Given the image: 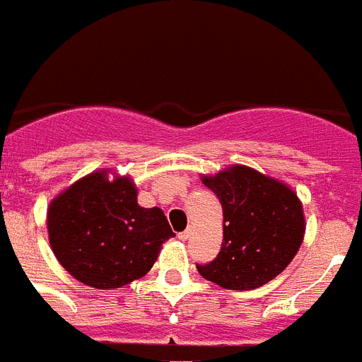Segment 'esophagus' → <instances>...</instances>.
<instances>
[{
	"mask_svg": "<svg viewBox=\"0 0 362 362\" xmlns=\"http://www.w3.org/2000/svg\"><path fill=\"white\" fill-rule=\"evenodd\" d=\"M189 235H192V231H189V230L180 231V233H178V239H182V241H186V239H189Z\"/></svg>",
	"mask_w": 362,
	"mask_h": 362,
	"instance_id": "34e87169",
	"label": "esophagus"
}]
</instances>
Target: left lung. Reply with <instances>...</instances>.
Listing matches in <instances>:
<instances>
[{
	"label": "left lung",
	"mask_w": 362,
	"mask_h": 362,
	"mask_svg": "<svg viewBox=\"0 0 362 362\" xmlns=\"http://www.w3.org/2000/svg\"><path fill=\"white\" fill-rule=\"evenodd\" d=\"M203 184L222 205L224 241L216 258L197 264V272L230 291H252L275 279L305 231L296 193L243 165L203 176Z\"/></svg>",
	"instance_id": "8db88e82"
}]
</instances>
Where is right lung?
<instances>
[{
  "label": "right lung",
  "mask_w": 362,
  "mask_h": 362,
  "mask_svg": "<svg viewBox=\"0 0 362 362\" xmlns=\"http://www.w3.org/2000/svg\"><path fill=\"white\" fill-rule=\"evenodd\" d=\"M49 241L71 277L93 288H117L140 279L173 237L161 209H142L131 178L85 176L52 201Z\"/></svg>",
  "instance_id": "1"
}]
</instances>
